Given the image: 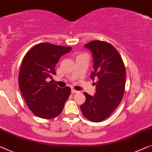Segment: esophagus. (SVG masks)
Instances as JSON below:
<instances>
[{
    "instance_id": "34e87169",
    "label": "esophagus",
    "mask_w": 152,
    "mask_h": 152,
    "mask_svg": "<svg viewBox=\"0 0 152 152\" xmlns=\"http://www.w3.org/2000/svg\"><path fill=\"white\" fill-rule=\"evenodd\" d=\"M78 91L75 90V89H72V94H76V93H78Z\"/></svg>"
}]
</instances>
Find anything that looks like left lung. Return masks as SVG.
Returning a JSON list of instances; mask_svg holds the SVG:
<instances>
[{"label":"left lung","mask_w":152,"mask_h":152,"mask_svg":"<svg viewBox=\"0 0 152 152\" xmlns=\"http://www.w3.org/2000/svg\"><path fill=\"white\" fill-rule=\"evenodd\" d=\"M91 51L94 71L90 75L96 80V93L84 92L86 100L80 105L83 116L98 123L110 116L121 102L125 93L126 72L118 51L108 42L94 40L85 45Z\"/></svg>","instance_id":"obj_1"}]
</instances>
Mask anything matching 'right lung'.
<instances>
[{"mask_svg":"<svg viewBox=\"0 0 152 152\" xmlns=\"http://www.w3.org/2000/svg\"><path fill=\"white\" fill-rule=\"evenodd\" d=\"M72 48L48 42L38 44L23 58L18 76V84L27 106L34 114L51 119L58 116L71 93L69 87L60 88L48 82L56 74L55 67L62 56Z\"/></svg>","mask_w":152,"mask_h":152,"instance_id":"1","label":"right lung"}]
</instances>
